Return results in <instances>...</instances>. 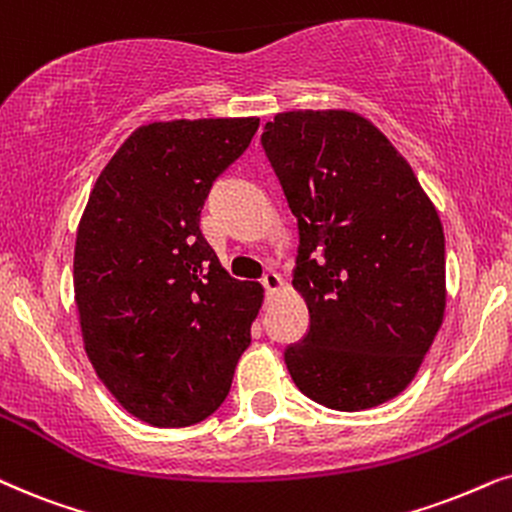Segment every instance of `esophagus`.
I'll list each match as a JSON object with an SVG mask.
<instances>
[{
  "instance_id": "1",
  "label": "esophagus",
  "mask_w": 512,
  "mask_h": 512,
  "mask_svg": "<svg viewBox=\"0 0 512 512\" xmlns=\"http://www.w3.org/2000/svg\"><path fill=\"white\" fill-rule=\"evenodd\" d=\"M261 284H263V289H265V294L268 296H272V294H277V291L282 289V277L277 275V272H272V270H268L265 272V275L261 277Z\"/></svg>"
}]
</instances>
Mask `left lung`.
Listing matches in <instances>:
<instances>
[{
  "mask_svg": "<svg viewBox=\"0 0 512 512\" xmlns=\"http://www.w3.org/2000/svg\"><path fill=\"white\" fill-rule=\"evenodd\" d=\"M263 150L298 221L294 289L310 329L284 350L294 383L338 411L400 395L442 327L444 230L409 162L369 119L291 110Z\"/></svg>",
  "mask_w": 512,
  "mask_h": 512,
  "instance_id": "left-lung-1",
  "label": "left lung"
}]
</instances>
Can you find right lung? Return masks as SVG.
<instances>
[{
    "label": "right lung",
    "mask_w": 512,
    "mask_h": 512,
    "mask_svg": "<svg viewBox=\"0 0 512 512\" xmlns=\"http://www.w3.org/2000/svg\"><path fill=\"white\" fill-rule=\"evenodd\" d=\"M256 129V117L141 126L105 164L79 221L84 350L115 400L150 426L214 414L251 343L261 284L225 272L199 214Z\"/></svg>",
    "instance_id": "right-lung-1"
}]
</instances>
